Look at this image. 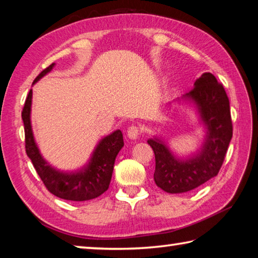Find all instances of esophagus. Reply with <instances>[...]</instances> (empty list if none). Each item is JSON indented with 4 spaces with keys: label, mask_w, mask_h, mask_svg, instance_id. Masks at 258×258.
<instances>
[{
    "label": "esophagus",
    "mask_w": 258,
    "mask_h": 258,
    "mask_svg": "<svg viewBox=\"0 0 258 258\" xmlns=\"http://www.w3.org/2000/svg\"><path fill=\"white\" fill-rule=\"evenodd\" d=\"M140 135H141V130H140L139 126L137 125H132L130 126L127 130V137L130 139H139Z\"/></svg>",
    "instance_id": "esophagus-1"
}]
</instances>
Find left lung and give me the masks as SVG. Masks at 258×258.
<instances>
[{"instance_id":"1","label":"left lung","mask_w":258,"mask_h":258,"mask_svg":"<svg viewBox=\"0 0 258 258\" xmlns=\"http://www.w3.org/2000/svg\"><path fill=\"white\" fill-rule=\"evenodd\" d=\"M185 97L198 106L208 134L203 150L192 159H176L159 140H148L155 152L156 184L168 194L191 191L216 176L223 165L232 139L230 102L223 85L211 73H205L195 82Z\"/></svg>"}]
</instances>
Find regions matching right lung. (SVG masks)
<instances>
[{
    "mask_svg": "<svg viewBox=\"0 0 258 258\" xmlns=\"http://www.w3.org/2000/svg\"><path fill=\"white\" fill-rule=\"evenodd\" d=\"M52 67L53 63L41 72L40 75L35 78L34 83L49 73ZM30 104H32V90L26 98L25 106L21 111L25 128V148L26 154L32 160L34 168L36 169L46 189L56 197L72 202H84V200L97 198L107 191L111 181L116 156L124 146L121 131H115L102 139L93 151L89 165H86L81 171L72 173L59 172L52 168L42 158L34 141L32 126H30Z\"/></svg>",
    "mask_w": 258,
    "mask_h": 258,
    "instance_id": "add662e5",
    "label": "right lung"
}]
</instances>
